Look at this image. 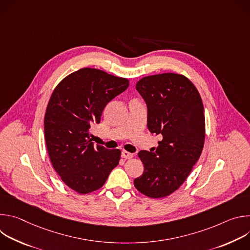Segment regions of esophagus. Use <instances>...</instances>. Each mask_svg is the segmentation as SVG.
<instances>
[{
    "label": "esophagus",
    "instance_id": "esophagus-1",
    "mask_svg": "<svg viewBox=\"0 0 250 250\" xmlns=\"http://www.w3.org/2000/svg\"><path fill=\"white\" fill-rule=\"evenodd\" d=\"M132 156H133V154L132 153H130V152H127V151H122V157L123 158H125V159H130V158H132Z\"/></svg>",
    "mask_w": 250,
    "mask_h": 250
}]
</instances>
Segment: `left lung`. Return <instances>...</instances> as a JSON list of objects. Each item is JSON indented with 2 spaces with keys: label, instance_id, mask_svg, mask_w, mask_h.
<instances>
[{
  "label": "left lung",
  "instance_id": "1",
  "mask_svg": "<svg viewBox=\"0 0 250 250\" xmlns=\"http://www.w3.org/2000/svg\"><path fill=\"white\" fill-rule=\"evenodd\" d=\"M135 88L147 106L148 130L162 140L153 152L137 153L145 171L133 184L147 197L163 198L184 183L200 158L205 142L203 102L193 83L179 74L147 76Z\"/></svg>",
  "mask_w": 250,
  "mask_h": 250
}]
</instances>
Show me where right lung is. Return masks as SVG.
Wrapping results in <instances>:
<instances>
[{
	"label": "right lung",
	"instance_id": "obj_1",
	"mask_svg": "<svg viewBox=\"0 0 250 250\" xmlns=\"http://www.w3.org/2000/svg\"><path fill=\"white\" fill-rule=\"evenodd\" d=\"M128 85L127 79L83 68L65 77L50 97L44 117L49 158L62 181L79 194L100 189L119 164L121 151L95 146L90 128Z\"/></svg>",
	"mask_w": 250,
	"mask_h": 250
}]
</instances>
